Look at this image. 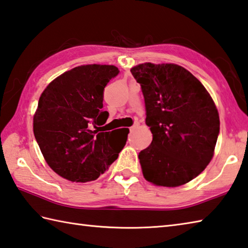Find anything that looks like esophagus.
Here are the masks:
<instances>
[{"mask_svg": "<svg viewBox=\"0 0 248 248\" xmlns=\"http://www.w3.org/2000/svg\"><path fill=\"white\" fill-rule=\"evenodd\" d=\"M139 125H140V124H139V121H136V123H134L133 124V125H132V127L131 128H130V131H134V130H137L138 128H139Z\"/></svg>", "mask_w": 248, "mask_h": 248, "instance_id": "esophagus-1", "label": "esophagus"}]
</instances>
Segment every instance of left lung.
<instances>
[{
    "label": "left lung",
    "instance_id": "obj_1",
    "mask_svg": "<svg viewBox=\"0 0 248 248\" xmlns=\"http://www.w3.org/2000/svg\"><path fill=\"white\" fill-rule=\"evenodd\" d=\"M130 71L141 85L153 133L139 154L144 178L169 187L187 183L214 156L220 120L213 98L181 66L147 62Z\"/></svg>",
    "mask_w": 248,
    "mask_h": 248
}]
</instances>
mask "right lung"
<instances>
[{"label": "right lung", "mask_w": 248, "mask_h": 248, "mask_svg": "<svg viewBox=\"0 0 248 248\" xmlns=\"http://www.w3.org/2000/svg\"><path fill=\"white\" fill-rule=\"evenodd\" d=\"M119 70L85 65L66 71L41 94L33 133L47 165L73 182L95 180L118 158L128 129L100 132L109 114L103 110L104 88ZM96 128V130H94Z\"/></svg>", "instance_id": "1"}]
</instances>
